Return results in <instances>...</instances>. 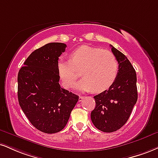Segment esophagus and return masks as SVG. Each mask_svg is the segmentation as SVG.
Wrapping results in <instances>:
<instances>
[{
    "mask_svg": "<svg viewBox=\"0 0 158 158\" xmlns=\"http://www.w3.org/2000/svg\"><path fill=\"white\" fill-rule=\"evenodd\" d=\"M83 98H84V96H79V102H81V101L83 100Z\"/></svg>",
    "mask_w": 158,
    "mask_h": 158,
    "instance_id": "esophagus-1",
    "label": "esophagus"
}]
</instances>
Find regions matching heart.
<instances>
[{
	"instance_id": "1",
	"label": "heart",
	"mask_w": 158,
	"mask_h": 158,
	"mask_svg": "<svg viewBox=\"0 0 158 158\" xmlns=\"http://www.w3.org/2000/svg\"><path fill=\"white\" fill-rule=\"evenodd\" d=\"M56 68L64 88L73 87L78 77L77 69L82 78L76 84L75 88L98 94L110 88L116 80L118 62L111 51L81 45L71 53L70 60L59 58Z\"/></svg>"
}]
</instances>
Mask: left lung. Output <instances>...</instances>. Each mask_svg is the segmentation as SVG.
Instances as JSON below:
<instances>
[{
  "mask_svg": "<svg viewBox=\"0 0 158 158\" xmlns=\"http://www.w3.org/2000/svg\"><path fill=\"white\" fill-rule=\"evenodd\" d=\"M111 46L118 62L116 80L108 90L94 96L96 107L91 112L94 126L104 132L121 128L130 116L138 100L136 72L124 54Z\"/></svg>",
  "mask_w": 158,
  "mask_h": 158,
  "instance_id": "obj_1",
  "label": "left lung"
}]
</instances>
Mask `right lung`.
<instances>
[{
	"instance_id": "right-lung-1",
	"label": "right lung",
	"mask_w": 158,
	"mask_h": 158,
	"mask_svg": "<svg viewBox=\"0 0 158 158\" xmlns=\"http://www.w3.org/2000/svg\"><path fill=\"white\" fill-rule=\"evenodd\" d=\"M62 43H51L31 53L18 76L20 107L35 128L48 134L63 130L79 96L62 88L56 64L65 51Z\"/></svg>"
}]
</instances>
